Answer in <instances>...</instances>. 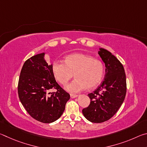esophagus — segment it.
<instances>
[{
  "instance_id": "obj_1",
  "label": "esophagus",
  "mask_w": 147,
  "mask_h": 147,
  "mask_svg": "<svg viewBox=\"0 0 147 147\" xmlns=\"http://www.w3.org/2000/svg\"><path fill=\"white\" fill-rule=\"evenodd\" d=\"M70 96H71V97L72 98H74L77 97V96H78V94H71Z\"/></svg>"
}]
</instances>
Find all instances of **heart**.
Returning <instances> with one entry per match:
<instances>
[{
	"mask_svg": "<svg viewBox=\"0 0 147 147\" xmlns=\"http://www.w3.org/2000/svg\"><path fill=\"white\" fill-rule=\"evenodd\" d=\"M53 72L56 79L65 85L73 78L75 80L65 87L72 93H78L87 88L93 89L98 86L104 74L102 61L87 54L74 53L67 56L65 63L56 61L53 65Z\"/></svg>",
	"mask_w": 147,
	"mask_h": 147,
	"instance_id": "1",
	"label": "heart"
}]
</instances>
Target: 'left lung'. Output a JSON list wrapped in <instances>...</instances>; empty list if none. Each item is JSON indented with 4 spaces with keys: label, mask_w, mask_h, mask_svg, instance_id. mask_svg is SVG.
<instances>
[{
    "label": "left lung",
    "mask_w": 147,
    "mask_h": 147,
    "mask_svg": "<svg viewBox=\"0 0 147 147\" xmlns=\"http://www.w3.org/2000/svg\"><path fill=\"white\" fill-rule=\"evenodd\" d=\"M99 50L98 53L106 67L104 80L95 91L88 94L90 104L82 109L84 116L94 123L112 117L123 103L126 93L123 65L110 52L102 48Z\"/></svg>",
    "instance_id": "obj_1"
}]
</instances>
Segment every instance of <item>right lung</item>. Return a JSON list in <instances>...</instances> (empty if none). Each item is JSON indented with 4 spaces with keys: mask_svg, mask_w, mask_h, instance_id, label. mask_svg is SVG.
<instances>
[{
    "mask_svg": "<svg viewBox=\"0 0 147 147\" xmlns=\"http://www.w3.org/2000/svg\"><path fill=\"white\" fill-rule=\"evenodd\" d=\"M45 54H36L24 62L19 79L18 94L32 117L51 123L63 114L70 94L56 82L53 65L47 63ZM51 89H56L57 92L50 93Z\"/></svg>",
    "mask_w": 147,
    "mask_h": 147,
    "instance_id": "right-lung-1",
    "label": "right lung"
}]
</instances>
